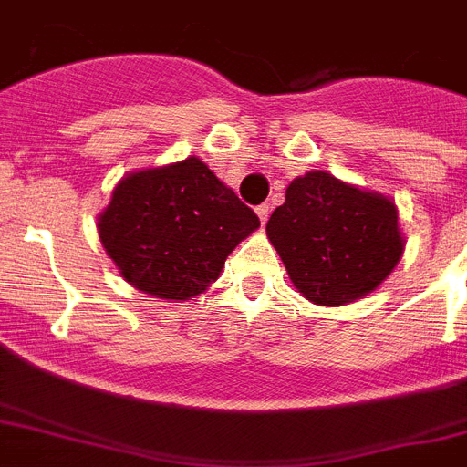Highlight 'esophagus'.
I'll return each mask as SVG.
<instances>
[{
  "mask_svg": "<svg viewBox=\"0 0 467 467\" xmlns=\"http://www.w3.org/2000/svg\"><path fill=\"white\" fill-rule=\"evenodd\" d=\"M270 212H272V207L270 204H260L258 209H255V213H258V218H260V223H267V218H270Z\"/></svg>",
  "mask_w": 467,
  "mask_h": 467,
  "instance_id": "obj_1",
  "label": "esophagus"
}]
</instances>
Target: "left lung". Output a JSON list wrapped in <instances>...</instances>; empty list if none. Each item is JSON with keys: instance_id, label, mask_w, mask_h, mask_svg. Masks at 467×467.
Returning a JSON list of instances; mask_svg holds the SVG:
<instances>
[{"instance_id": "1", "label": "left lung", "mask_w": 467, "mask_h": 467, "mask_svg": "<svg viewBox=\"0 0 467 467\" xmlns=\"http://www.w3.org/2000/svg\"><path fill=\"white\" fill-rule=\"evenodd\" d=\"M288 279L314 305L339 306L377 291L405 251L390 197L314 170L293 179L267 221Z\"/></svg>"}]
</instances>
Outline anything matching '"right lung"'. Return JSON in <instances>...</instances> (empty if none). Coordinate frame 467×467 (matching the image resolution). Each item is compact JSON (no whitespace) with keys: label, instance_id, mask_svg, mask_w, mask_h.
<instances>
[{"label":"right lung","instance_id":"add662e5","mask_svg":"<svg viewBox=\"0 0 467 467\" xmlns=\"http://www.w3.org/2000/svg\"><path fill=\"white\" fill-rule=\"evenodd\" d=\"M260 221L200 158L130 171L98 218L104 251L130 285L167 302L200 296Z\"/></svg>","mask_w":467,"mask_h":467}]
</instances>
